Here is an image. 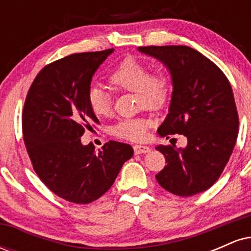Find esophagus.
<instances>
[{
  "instance_id": "esophagus-1",
  "label": "esophagus",
  "mask_w": 251,
  "mask_h": 251,
  "mask_svg": "<svg viewBox=\"0 0 251 251\" xmlns=\"http://www.w3.org/2000/svg\"><path fill=\"white\" fill-rule=\"evenodd\" d=\"M133 149H134V153L135 154L148 153V152L150 151L149 146H145V145H134Z\"/></svg>"
}]
</instances>
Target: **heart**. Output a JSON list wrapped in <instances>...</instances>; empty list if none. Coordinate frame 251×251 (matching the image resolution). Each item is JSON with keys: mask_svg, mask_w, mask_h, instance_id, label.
Here are the masks:
<instances>
[{"mask_svg": "<svg viewBox=\"0 0 251 251\" xmlns=\"http://www.w3.org/2000/svg\"><path fill=\"white\" fill-rule=\"evenodd\" d=\"M108 82L120 91L134 92L138 105L150 109H160L171 96L172 83L169 73L163 68L150 71V65L134 56L123 59L108 75ZM88 106L98 117L112 114L111 97L105 89L93 86L88 91ZM152 120L146 117L122 119L113 127V134L126 140H142L151 127Z\"/></svg>", "mask_w": 251, "mask_h": 251, "instance_id": "heart-1", "label": "heart"}]
</instances>
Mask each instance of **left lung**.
Instances as JSON below:
<instances>
[{"label": "left lung", "mask_w": 251, "mask_h": 251, "mask_svg": "<svg viewBox=\"0 0 251 251\" xmlns=\"http://www.w3.org/2000/svg\"><path fill=\"white\" fill-rule=\"evenodd\" d=\"M138 50L168 68L172 91L160 137L183 134L184 149L158 145L168 165L155 176L176 196L205 191L220 178L237 140L238 114L229 80L211 60L188 46H149Z\"/></svg>", "instance_id": "left-lung-1"}]
</instances>
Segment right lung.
<instances>
[{
	"instance_id": "obj_1",
	"label": "right lung",
	"mask_w": 251,
	"mask_h": 251,
	"mask_svg": "<svg viewBox=\"0 0 251 251\" xmlns=\"http://www.w3.org/2000/svg\"><path fill=\"white\" fill-rule=\"evenodd\" d=\"M113 50L72 54L50 63L25 98L22 131L33 168L51 192L72 203L101 197L133 155L128 144L111 140L97 152L93 144L80 140L92 122L99 123L87 96L94 73Z\"/></svg>"
}]
</instances>
